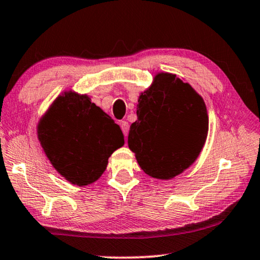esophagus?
Instances as JSON below:
<instances>
[{
  "mask_svg": "<svg viewBox=\"0 0 260 260\" xmlns=\"http://www.w3.org/2000/svg\"><path fill=\"white\" fill-rule=\"evenodd\" d=\"M119 125H121V129L123 131V134H124V136L126 137L127 133H129V123H127L126 121H122L121 123H119Z\"/></svg>",
  "mask_w": 260,
  "mask_h": 260,
  "instance_id": "1",
  "label": "esophagus"
}]
</instances>
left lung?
Masks as SVG:
<instances>
[{
    "mask_svg": "<svg viewBox=\"0 0 260 260\" xmlns=\"http://www.w3.org/2000/svg\"><path fill=\"white\" fill-rule=\"evenodd\" d=\"M127 145L150 177L169 180L193 164L208 135L203 99L175 74L158 73L141 94Z\"/></svg>",
    "mask_w": 260,
    "mask_h": 260,
    "instance_id": "obj_1",
    "label": "left lung"
}]
</instances>
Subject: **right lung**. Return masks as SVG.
I'll return each mask as SVG.
<instances>
[{
	"label": "right lung",
	"mask_w": 260,
	"mask_h": 260,
	"mask_svg": "<svg viewBox=\"0 0 260 260\" xmlns=\"http://www.w3.org/2000/svg\"><path fill=\"white\" fill-rule=\"evenodd\" d=\"M38 139L52 166L73 185L93 183L124 145L119 125L87 95L65 91L38 123Z\"/></svg>",
	"instance_id": "add662e5"
}]
</instances>
